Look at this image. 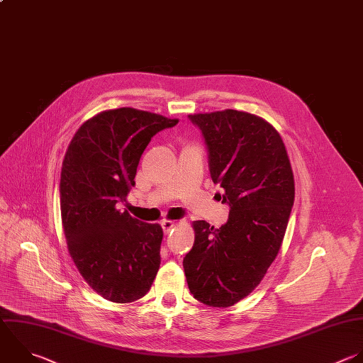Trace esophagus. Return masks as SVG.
<instances>
[{"mask_svg":"<svg viewBox=\"0 0 363 363\" xmlns=\"http://www.w3.org/2000/svg\"><path fill=\"white\" fill-rule=\"evenodd\" d=\"M176 225H177L176 221H172V220H164V221H162V228H163L164 234H169Z\"/></svg>","mask_w":363,"mask_h":363,"instance_id":"34e87169","label":"esophagus"}]
</instances>
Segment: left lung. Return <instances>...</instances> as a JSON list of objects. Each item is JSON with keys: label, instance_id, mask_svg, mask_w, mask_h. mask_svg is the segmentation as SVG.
Here are the masks:
<instances>
[{"label": "left lung", "instance_id": "8db88e82", "mask_svg": "<svg viewBox=\"0 0 363 363\" xmlns=\"http://www.w3.org/2000/svg\"><path fill=\"white\" fill-rule=\"evenodd\" d=\"M189 119L201 130L230 214L220 228L193 223L184 274L197 301L227 308L252 292L275 259L294 206V174L279 133L262 118L225 109Z\"/></svg>", "mask_w": 363, "mask_h": 363}]
</instances>
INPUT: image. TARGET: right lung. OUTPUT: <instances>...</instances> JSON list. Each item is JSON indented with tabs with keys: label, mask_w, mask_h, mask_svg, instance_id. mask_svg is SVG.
I'll use <instances>...</instances> for the list:
<instances>
[{
	"label": "right lung",
	"mask_w": 363,
	"mask_h": 363,
	"mask_svg": "<svg viewBox=\"0 0 363 363\" xmlns=\"http://www.w3.org/2000/svg\"><path fill=\"white\" fill-rule=\"evenodd\" d=\"M177 122L133 108L104 111L78 129L65 153L60 194L68 250L84 279L108 301L140 299L159 271L162 227L121 211L118 203L135 186L152 138Z\"/></svg>",
	"instance_id": "add662e5"
}]
</instances>
